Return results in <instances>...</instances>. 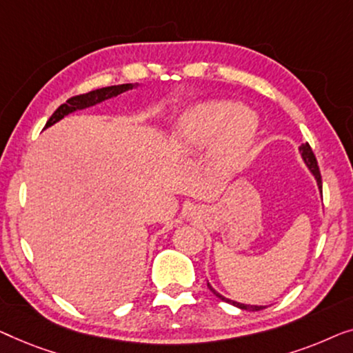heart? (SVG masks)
<instances>
[{
    "instance_id": "heart-1",
    "label": "heart",
    "mask_w": 353,
    "mask_h": 353,
    "mask_svg": "<svg viewBox=\"0 0 353 353\" xmlns=\"http://www.w3.org/2000/svg\"><path fill=\"white\" fill-rule=\"evenodd\" d=\"M256 117L240 103L208 101L187 108L170 131L171 150L179 157L208 151V171L217 181H230L250 165L257 142Z\"/></svg>"
}]
</instances>
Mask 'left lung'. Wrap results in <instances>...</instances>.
I'll return each mask as SVG.
<instances>
[{"instance_id":"1","label":"left lung","mask_w":353,"mask_h":353,"mask_svg":"<svg viewBox=\"0 0 353 353\" xmlns=\"http://www.w3.org/2000/svg\"><path fill=\"white\" fill-rule=\"evenodd\" d=\"M299 155H301V158H302V161H304V165L307 166V170L310 171V174L315 177V182H316V187H319V190H320V193H321V176H320V170H319V165H316V160H315V155H314V152H312V148H310V145L309 143H304V145H301L299 147ZM208 288H210V290L214 292V294L219 297V299H222V301H225V302H228V304H232V305H235V307H238V309H241V310H251V312H256V310H262L264 309L265 305H252V304H243V302H236V301H232V299H228V297H225V296H222L221 292H217L214 288H212L210 283H208Z\"/></svg>"}]
</instances>
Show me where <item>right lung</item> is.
I'll use <instances>...</instances> for the list:
<instances>
[{"instance_id": "add662e5", "label": "right lung", "mask_w": 353, "mask_h": 353, "mask_svg": "<svg viewBox=\"0 0 353 353\" xmlns=\"http://www.w3.org/2000/svg\"><path fill=\"white\" fill-rule=\"evenodd\" d=\"M137 88H141V84L139 83L118 84V86L101 88V89H96V91H91V92L81 94V96H75V97L68 99L65 103H62V105L52 113V117L49 118L44 129L56 125L57 121L63 120V118L70 115V113H75L78 110H84V108L94 107V105H97V103L105 102V101H108V99H113V97L120 96V94H123V92H128V91H131V89H137Z\"/></svg>"}]
</instances>
